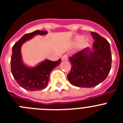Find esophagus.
Segmentation results:
<instances>
[{
	"label": "esophagus",
	"instance_id": "obj_1",
	"mask_svg": "<svg viewBox=\"0 0 123 123\" xmlns=\"http://www.w3.org/2000/svg\"><path fill=\"white\" fill-rule=\"evenodd\" d=\"M62 60L63 61L67 60H68V55H63V56H62Z\"/></svg>",
	"mask_w": 123,
	"mask_h": 123
}]
</instances>
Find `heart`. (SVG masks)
Returning <instances> with one entry per match:
<instances>
[{
	"instance_id": "1",
	"label": "heart",
	"mask_w": 123,
	"mask_h": 123,
	"mask_svg": "<svg viewBox=\"0 0 123 123\" xmlns=\"http://www.w3.org/2000/svg\"><path fill=\"white\" fill-rule=\"evenodd\" d=\"M74 42L75 44H78L81 43L82 46H86L87 45L89 42V38H84L82 36H77L75 37Z\"/></svg>"
}]
</instances>
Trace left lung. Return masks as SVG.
<instances>
[{
    "mask_svg": "<svg viewBox=\"0 0 123 123\" xmlns=\"http://www.w3.org/2000/svg\"><path fill=\"white\" fill-rule=\"evenodd\" d=\"M95 42L92 50L89 47L69 57L71 71L67 76L69 82L79 87H93L108 76L111 67L110 43L98 33L91 32Z\"/></svg>",
    "mask_w": 123,
    "mask_h": 123,
    "instance_id": "8db88e82",
    "label": "left lung"
}]
</instances>
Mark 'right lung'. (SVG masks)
Returning <instances> with one entry per match:
<instances>
[{
    "label": "right lung",
    "instance_id": "1",
    "mask_svg": "<svg viewBox=\"0 0 123 123\" xmlns=\"http://www.w3.org/2000/svg\"><path fill=\"white\" fill-rule=\"evenodd\" d=\"M47 33L45 31L37 30L31 33L26 34L12 47L10 61L12 74L19 86L27 91H41L46 88L51 71L61 62V59L55 62L45 60L34 68H28L23 63L21 55L22 44L33 37L34 36L45 35Z\"/></svg>",
    "mask_w": 123,
    "mask_h": 123
}]
</instances>
